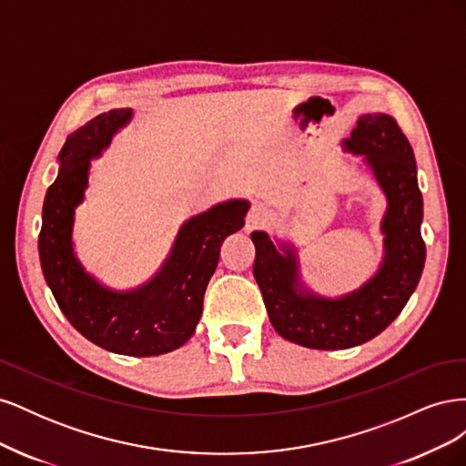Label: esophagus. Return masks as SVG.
<instances>
[{
  "instance_id": "obj_1",
  "label": "esophagus",
  "mask_w": 466,
  "mask_h": 466,
  "mask_svg": "<svg viewBox=\"0 0 466 466\" xmlns=\"http://www.w3.org/2000/svg\"><path fill=\"white\" fill-rule=\"evenodd\" d=\"M268 219H270V214H268V209L262 204H252L247 218H245V229H247V233L262 229L264 225L268 223Z\"/></svg>"
}]
</instances>
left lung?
Wrapping results in <instances>:
<instances>
[{
	"instance_id": "left-lung-1",
	"label": "left lung",
	"mask_w": 466,
	"mask_h": 466,
	"mask_svg": "<svg viewBox=\"0 0 466 466\" xmlns=\"http://www.w3.org/2000/svg\"><path fill=\"white\" fill-rule=\"evenodd\" d=\"M344 149L365 155L389 202L380 223L385 258L368 284L338 299L319 298L303 289L293 247H279L281 256L266 233L250 235L257 247L252 272L272 327L286 340L313 350L360 346L383 332L410 299L426 262L416 159L397 120L389 115L360 116Z\"/></svg>"
}]
</instances>
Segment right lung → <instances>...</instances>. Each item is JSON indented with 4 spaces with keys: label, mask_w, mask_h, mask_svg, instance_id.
Returning <instances> with one entry per match:
<instances>
[{
    "label": "right lung",
    "mask_w": 466,
    "mask_h": 466,
    "mask_svg": "<svg viewBox=\"0 0 466 466\" xmlns=\"http://www.w3.org/2000/svg\"><path fill=\"white\" fill-rule=\"evenodd\" d=\"M130 118V108H115L67 136L58 178L42 206L38 255L56 303L77 332L115 354L149 358L180 348L194 334L219 248L225 237L243 228L250 204L229 200L188 219L161 270L142 288L112 291L98 284L74 255V214L87 188L91 159Z\"/></svg>",
    "instance_id": "right-lung-1"
}]
</instances>
